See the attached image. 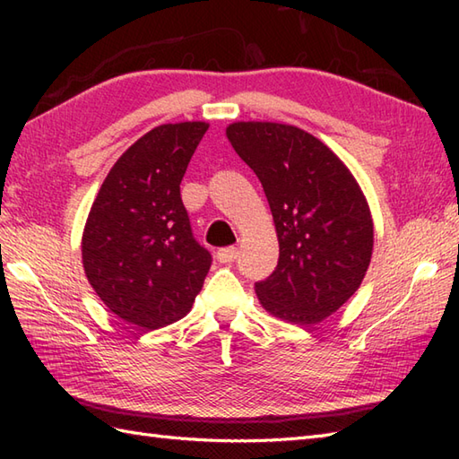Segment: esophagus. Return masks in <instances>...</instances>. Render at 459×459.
Listing matches in <instances>:
<instances>
[{"mask_svg":"<svg viewBox=\"0 0 459 459\" xmlns=\"http://www.w3.org/2000/svg\"><path fill=\"white\" fill-rule=\"evenodd\" d=\"M237 256H238V248H235V247L217 250V260L221 262V264H230V262L237 260Z\"/></svg>","mask_w":459,"mask_h":459,"instance_id":"obj_1","label":"esophagus"}]
</instances>
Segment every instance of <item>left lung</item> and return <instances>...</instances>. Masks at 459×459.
I'll use <instances>...</instances> for the list:
<instances>
[{
  "label": "left lung",
  "instance_id": "8db88e82",
  "mask_svg": "<svg viewBox=\"0 0 459 459\" xmlns=\"http://www.w3.org/2000/svg\"><path fill=\"white\" fill-rule=\"evenodd\" d=\"M227 138L264 187L278 235V266L255 286L260 304L314 327L367 274L375 230L365 195L347 165L298 126L235 122Z\"/></svg>",
  "mask_w": 459,
  "mask_h": 459
}]
</instances>
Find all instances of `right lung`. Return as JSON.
<instances>
[{
    "label": "right lung",
    "mask_w": 459,
    "mask_h": 459,
    "mask_svg": "<svg viewBox=\"0 0 459 459\" xmlns=\"http://www.w3.org/2000/svg\"><path fill=\"white\" fill-rule=\"evenodd\" d=\"M207 122L161 124L106 175L82 232V266L104 306L126 324L160 329L185 317L211 255L193 238L179 185Z\"/></svg>",
    "instance_id": "right-lung-1"
}]
</instances>
